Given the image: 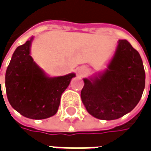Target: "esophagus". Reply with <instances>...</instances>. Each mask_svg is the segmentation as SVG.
Wrapping results in <instances>:
<instances>
[{
    "mask_svg": "<svg viewBox=\"0 0 151 151\" xmlns=\"http://www.w3.org/2000/svg\"><path fill=\"white\" fill-rule=\"evenodd\" d=\"M87 71H88V68L84 66L80 67V68H78V74H79V75H83V74H85Z\"/></svg>",
    "mask_w": 151,
    "mask_h": 151,
    "instance_id": "obj_1",
    "label": "esophagus"
}]
</instances>
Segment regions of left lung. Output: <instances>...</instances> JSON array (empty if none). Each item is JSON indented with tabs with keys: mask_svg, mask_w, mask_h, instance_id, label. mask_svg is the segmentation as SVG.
Wrapping results in <instances>:
<instances>
[{
	"mask_svg": "<svg viewBox=\"0 0 151 151\" xmlns=\"http://www.w3.org/2000/svg\"><path fill=\"white\" fill-rule=\"evenodd\" d=\"M82 101L96 118L115 120L130 112L139 103L145 87V71L137 50L119 40L108 68L96 79H83Z\"/></svg>",
	"mask_w": 151,
	"mask_h": 151,
	"instance_id": "1",
	"label": "left lung"
}]
</instances>
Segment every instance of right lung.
Here are the masks:
<instances>
[{
  "mask_svg": "<svg viewBox=\"0 0 151 151\" xmlns=\"http://www.w3.org/2000/svg\"><path fill=\"white\" fill-rule=\"evenodd\" d=\"M33 38L15 49L5 76L10 105L30 119H45L56 114L61 96L70 83L74 73L48 77L30 56Z\"/></svg>",
  "mask_w": 151,
  "mask_h": 151,
  "instance_id": "right-lung-1",
  "label": "right lung"
}]
</instances>
